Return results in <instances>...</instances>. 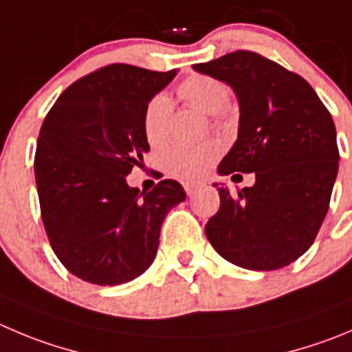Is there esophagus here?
<instances>
[{"label":"esophagus","mask_w":352,"mask_h":352,"mask_svg":"<svg viewBox=\"0 0 352 352\" xmlns=\"http://www.w3.org/2000/svg\"><path fill=\"white\" fill-rule=\"evenodd\" d=\"M183 188H185V192H186V195L188 197H192L193 193H195V190L199 188V185H195V183H183Z\"/></svg>","instance_id":"obj_1"}]
</instances>
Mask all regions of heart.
Masks as SVG:
<instances>
[{
  "label": "heart",
  "mask_w": 352,
  "mask_h": 352,
  "mask_svg": "<svg viewBox=\"0 0 352 352\" xmlns=\"http://www.w3.org/2000/svg\"><path fill=\"white\" fill-rule=\"evenodd\" d=\"M178 95L183 102L207 116L223 112L232 98L226 82L206 74H193L183 79L178 85ZM169 117L170 102L167 96L155 95L146 103L143 112V133L152 146L162 145L167 140ZM221 152L223 146L217 140H209L199 145H170L160 153V166L174 178L197 179L209 170Z\"/></svg>",
  "instance_id": "heart-1"
}]
</instances>
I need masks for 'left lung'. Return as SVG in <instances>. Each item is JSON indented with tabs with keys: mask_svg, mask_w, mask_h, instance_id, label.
I'll list each match as a JSON object with an SVG mask.
<instances>
[{
	"mask_svg": "<svg viewBox=\"0 0 352 352\" xmlns=\"http://www.w3.org/2000/svg\"><path fill=\"white\" fill-rule=\"evenodd\" d=\"M193 69L228 82L240 103L239 138L219 174L256 173L254 186L219 192L206 235L221 257L271 271L316 239L339 170L336 124L309 82L256 52L239 50ZM240 176V174H235Z\"/></svg>",
	"mask_w": 352,
	"mask_h": 352,
	"instance_id": "left-lung-1",
	"label": "left lung"
}]
</instances>
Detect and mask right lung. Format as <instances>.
I'll return each instance as SVG.
<instances>
[{"label":"right lung","instance_id":"add662e5","mask_svg":"<svg viewBox=\"0 0 352 352\" xmlns=\"http://www.w3.org/2000/svg\"><path fill=\"white\" fill-rule=\"evenodd\" d=\"M174 76L110 63L72 82L43 120L34 155L41 219L60 263L85 282L140 276L155 259L164 217L185 200L174 179L150 192L126 183L150 150L146 103Z\"/></svg>","mask_w":352,"mask_h":352}]
</instances>
